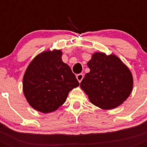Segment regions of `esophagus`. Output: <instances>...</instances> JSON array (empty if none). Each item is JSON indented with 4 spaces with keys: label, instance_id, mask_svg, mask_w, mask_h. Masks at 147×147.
Returning a JSON list of instances; mask_svg holds the SVG:
<instances>
[{
    "label": "esophagus",
    "instance_id": "1",
    "mask_svg": "<svg viewBox=\"0 0 147 147\" xmlns=\"http://www.w3.org/2000/svg\"><path fill=\"white\" fill-rule=\"evenodd\" d=\"M76 78H77V79H78V82H82V80L83 79V78H84V75L82 73L78 74V75L76 76Z\"/></svg>",
    "mask_w": 147,
    "mask_h": 147
}]
</instances>
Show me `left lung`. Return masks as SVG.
I'll return each instance as SVG.
<instances>
[{"label":"left lung","mask_w":147,"mask_h":147,"mask_svg":"<svg viewBox=\"0 0 147 147\" xmlns=\"http://www.w3.org/2000/svg\"><path fill=\"white\" fill-rule=\"evenodd\" d=\"M90 71L80 84L91 102L104 110L115 108L130 96L133 76L117 55L94 53L88 62Z\"/></svg>","instance_id":"1"}]
</instances>
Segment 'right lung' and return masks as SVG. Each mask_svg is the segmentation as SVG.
I'll list each match as a JSON object with an SVG mask.
<instances>
[{
    "label": "right lung",
    "instance_id": "obj_1",
    "mask_svg": "<svg viewBox=\"0 0 147 147\" xmlns=\"http://www.w3.org/2000/svg\"><path fill=\"white\" fill-rule=\"evenodd\" d=\"M61 50L42 52L27 67L23 78L24 96L31 107L44 114L55 111L79 82L62 60Z\"/></svg>",
    "mask_w": 147,
    "mask_h": 147
}]
</instances>
